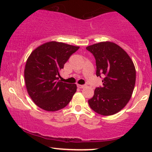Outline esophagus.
<instances>
[{
  "label": "esophagus",
  "instance_id": "esophagus-1",
  "mask_svg": "<svg viewBox=\"0 0 152 152\" xmlns=\"http://www.w3.org/2000/svg\"><path fill=\"white\" fill-rule=\"evenodd\" d=\"M77 86H78V88H83L85 87L84 85H80V84H78Z\"/></svg>",
  "mask_w": 152,
  "mask_h": 152
}]
</instances>
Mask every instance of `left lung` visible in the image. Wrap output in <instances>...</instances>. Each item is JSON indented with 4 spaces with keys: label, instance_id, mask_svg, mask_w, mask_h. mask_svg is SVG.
<instances>
[{
    "label": "left lung",
    "instance_id": "obj_1",
    "mask_svg": "<svg viewBox=\"0 0 152 152\" xmlns=\"http://www.w3.org/2000/svg\"><path fill=\"white\" fill-rule=\"evenodd\" d=\"M94 55L96 76H103V86L97 87L88 101L97 114L110 116L116 114L130 100L135 86L136 69L129 56L112 42H101L86 47Z\"/></svg>",
    "mask_w": 152,
    "mask_h": 152
}]
</instances>
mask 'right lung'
I'll return each mask as SVG.
<instances>
[{
	"instance_id": "add662e5",
	"label": "right lung",
	"mask_w": 152,
	"mask_h": 152,
	"mask_svg": "<svg viewBox=\"0 0 152 152\" xmlns=\"http://www.w3.org/2000/svg\"><path fill=\"white\" fill-rule=\"evenodd\" d=\"M79 47L50 41L36 48L26 61L24 78L29 96L38 107L56 111L66 107L76 91L75 83L59 81V71Z\"/></svg>"
}]
</instances>
